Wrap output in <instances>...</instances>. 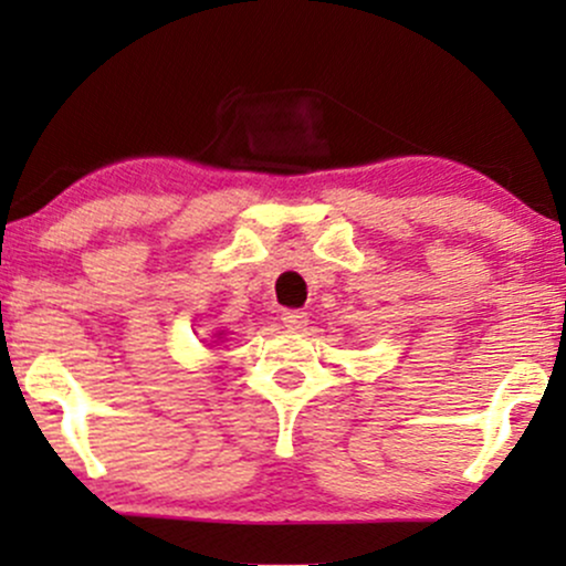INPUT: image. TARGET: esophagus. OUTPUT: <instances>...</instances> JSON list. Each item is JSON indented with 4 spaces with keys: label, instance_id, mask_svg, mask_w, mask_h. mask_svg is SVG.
<instances>
[{
    "label": "esophagus",
    "instance_id": "esophagus-1",
    "mask_svg": "<svg viewBox=\"0 0 566 566\" xmlns=\"http://www.w3.org/2000/svg\"><path fill=\"white\" fill-rule=\"evenodd\" d=\"M282 324L287 329H303L305 324H308V314H305V311L290 308V311H284V314H282Z\"/></svg>",
    "mask_w": 566,
    "mask_h": 566
}]
</instances>
